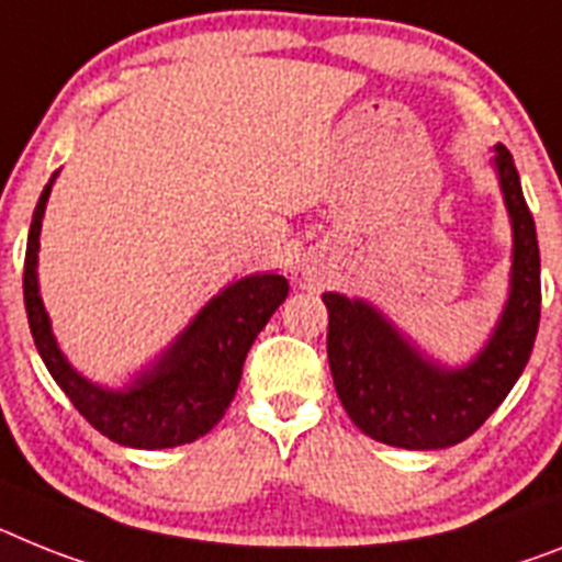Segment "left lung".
<instances>
[{
	"label": "left lung",
	"instance_id": "8db88e82",
	"mask_svg": "<svg viewBox=\"0 0 562 562\" xmlns=\"http://www.w3.org/2000/svg\"><path fill=\"white\" fill-rule=\"evenodd\" d=\"M494 150L512 216V291L497 328L469 366L446 369L423 357L374 305L323 294L334 389L371 440L414 451L457 446L492 417L529 362L540 325V248L512 154L503 145Z\"/></svg>",
	"mask_w": 562,
	"mask_h": 562
}]
</instances>
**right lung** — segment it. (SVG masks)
<instances>
[{
	"instance_id": "1",
	"label": "right lung",
	"mask_w": 562,
	"mask_h": 562,
	"mask_svg": "<svg viewBox=\"0 0 562 562\" xmlns=\"http://www.w3.org/2000/svg\"><path fill=\"white\" fill-rule=\"evenodd\" d=\"M54 179L56 173L33 211L22 277L27 325L36 351L56 385L77 405V412L108 440L131 449H173L182 442H193L223 419L225 408L237 394L248 348L266 328L273 311L285 303L289 280L280 273H254L234 282L193 317V323L150 369L136 374L134 383L122 391L102 389L77 374L65 360L40 296L36 254Z\"/></svg>"
}]
</instances>
